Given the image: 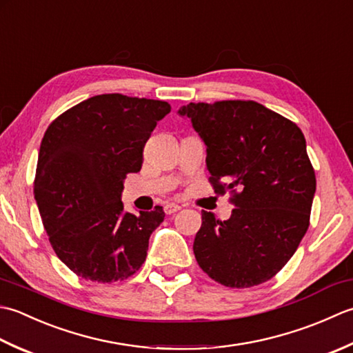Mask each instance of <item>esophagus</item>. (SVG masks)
Masks as SVG:
<instances>
[{
	"label": "esophagus",
	"mask_w": 353,
	"mask_h": 353,
	"mask_svg": "<svg viewBox=\"0 0 353 353\" xmlns=\"http://www.w3.org/2000/svg\"><path fill=\"white\" fill-rule=\"evenodd\" d=\"M179 207L178 204H174V203H169V204H166L164 205V212H166V214H172V213H175V212H178L179 210Z\"/></svg>",
	"instance_id": "34e87169"
}]
</instances>
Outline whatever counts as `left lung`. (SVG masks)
<instances>
[{"instance_id":"1","label":"left lung","mask_w":353,"mask_h":353,"mask_svg":"<svg viewBox=\"0 0 353 353\" xmlns=\"http://www.w3.org/2000/svg\"><path fill=\"white\" fill-rule=\"evenodd\" d=\"M178 114L204 141L214 192H234L230 219L203 210L193 242L198 265L230 288L267 282L309 227L317 183L303 132L253 100L189 103Z\"/></svg>"}]
</instances>
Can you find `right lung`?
<instances>
[{
  "mask_svg": "<svg viewBox=\"0 0 353 353\" xmlns=\"http://www.w3.org/2000/svg\"><path fill=\"white\" fill-rule=\"evenodd\" d=\"M170 105L100 94L57 117L41 143L34 199L57 257L82 279L117 282L146 261L163 207L139 214L121 203L128 174L140 172L143 148Z\"/></svg>",
  "mask_w": 353,
  "mask_h": 353,
  "instance_id": "right-lung-1",
  "label": "right lung"
}]
</instances>
